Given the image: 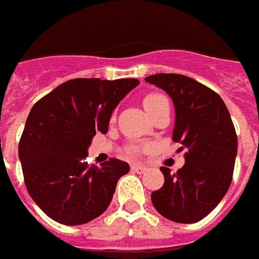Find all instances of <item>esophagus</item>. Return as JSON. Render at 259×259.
Masks as SVG:
<instances>
[{"label":"esophagus","mask_w":259,"mask_h":259,"mask_svg":"<svg viewBox=\"0 0 259 259\" xmlns=\"http://www.w3.org/2000/svg\"><path fill=\"white\" fill-rule=\"evenodd\" d=\"M132 170H133V172L140 173V175H141V173H145L146 172V166L145 165H141V164H133V165H132Z\"/></svg>","instance_id":"obj_1"}]
</instances>
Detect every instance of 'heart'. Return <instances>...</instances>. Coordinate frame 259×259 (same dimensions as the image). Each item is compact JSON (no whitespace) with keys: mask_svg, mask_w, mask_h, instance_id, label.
<instances>
[{"mask_svg":"<svg viewBox=\"0 0 259 259\" xmlns=\"http://www.w3.org/2000/svg\"><path fill=\"white\" fill-rule=\"evenodd\" d=\"M162 102H166L165 97H162L161 94H149L146 95L145 99H144V107L146 109V111L149 113L154 107H157L158 105H161Z\"/></svg>","mask_w":259,"mask_h":259,"instance_id":"heart-1","label":"heart"}]
</instances>
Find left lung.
<instances>
[{
	"mask_svg": "<svg viewBox=\"0 0 259 259\" xmlns=\"http://www.w3.org/2000/svg\"><path fill=\"white\" fill-rule=\"evenodd\" d=\"M145 82L164 90L175 106L172 140L185 149L176 173L161 166L164 185L152 192L162 217L177 223L201 221L223 199L233 180L238 140L225 102L215 91L179 74H156Z\"/></svg>",
	"mask_w": 259,
	"mask_h": 259,
	"instance_id": "8db88e82",
	"label": "left lung"
}]
</instances>
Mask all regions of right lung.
<instances>
[{
  "mask_svg": "<svg viewBox=\"0 0 259 259\" xmlns=\"http://www.w3.org/2000/svg\"><path fill=\"white\" fill-rule=\"evenodd\" d=\"M138 84L137 79H72L33 105L18 157L30 197L51 219L83 225L109 207L130 166L117 158L90 166L89 146L95 134L107 133L114 109Z\"/></svg>",
  "mask_w": 259,
  "mask_h": 259,
  "instance_id": "add662e5",
  "label": "right lung"
}]
</instances>
